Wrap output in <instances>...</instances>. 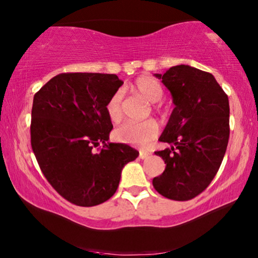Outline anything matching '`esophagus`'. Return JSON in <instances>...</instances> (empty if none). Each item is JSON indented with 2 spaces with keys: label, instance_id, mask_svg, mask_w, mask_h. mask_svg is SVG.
Returning <instances> with one entry per match:
<instances>
[{
  "label": "esophagus",
  "instance_id": "esophagus-1",
  "mask_svg": "<svg viewBox=\"0 0 258 258\" xmlns=\"http://www.w3.org/2000/svg\"><path fill=\"white\" fill-rule=\"evenodd\" d=\"M149 155H150V153L144 152V150H141V152H139V158L141 159H148L149 158Z\"/></svg>",
  "mask_w": 258,
  "mask_h": 258
}]
</instances>
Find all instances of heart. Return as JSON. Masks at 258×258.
Here are the masks:
<instances>
[{
	"mask_svg": "<svg viewBox=\"0 0 258 258\" xmlns=\"http://www.w3.org/2000/svg\"><path fill=\"white\" fill-rule=\"evenodd\" d=\"M131 88L135 92H137L139 96L152 103L159 102L164 96V90L162 86L160 85L158 80H155L152 76H141L135 81V84L131 86ZM122 91L119 90L115 92L110 97V99L106 103V112L108 116L112 122H117L122 117ZM159 131L158 123L154 120H146L141 122L136 121H126L122 125H120L117 128H115L114 137L117 142L126 144H132V146L144 147L149 143L152 139L156 137Z\"/></svg>",
	"mask_w": 258,
	"mask_h": 258,
	"instance_id": "heart-1",
	"label": "heart"
}]
</instances>
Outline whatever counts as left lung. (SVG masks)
I'll return each instance as SVG.
<instances>
[{
  "label": "left lung",
  "mask_w": 258,
  "mask_h": 258,
  "mask_svg": "<svg viewBox=\"0 0 258 258\" xmlns=\"http://www.w3.org/2000/svg\"><path fill=\"white\" fill-rule=\"evenodd\" d=\"M171 92L174 109L155 152L166 164L153 179L159 194L185 201L203 193L215 178L229 139V100L214 75L189 65L155 74Z\"/></svg>",
  "instance_id": "8db88e82"
}]
</instances>
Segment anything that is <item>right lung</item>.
Wrapping results in <instances>:
<instances>
[{
  "label": "right lung",
  "instance_id": "obj_1",
  "mask_svg": "<svg viewBox=\"0 0 258 258\" xmlns=\"http://www.w3.org/2000/svg\"><path fill=\"white\" fill-rule=\"evenodd\" d=\"M123 82L114 74L64 73L34 96L31 147L41 171L64 199L96 206L110 199L138 152L110 143L106 103ZM103 148L96 153L94 146Z\"/></svg>",
  "mask_w": 258,
  "mask_h": 258
}]
</instances>
